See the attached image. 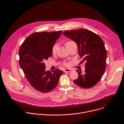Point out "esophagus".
Masks as SVG:
<instances>
[{
	"mask_svg": "<svg viewBox=\"0 0 124 124\" xmlns=\"http://www.w3.org/2000/svg\"><path fill=\"white\" fill-rule=\"evenodd\" d=\"M71 71V70L69 69H65V70H64V71L65 72H70Z\"/></svg>",
	"mask_w": 124,
	"mask_h": 124,
	"instance_id": "esophagus-1",
	"label": "esophagus"
}]
</instances>
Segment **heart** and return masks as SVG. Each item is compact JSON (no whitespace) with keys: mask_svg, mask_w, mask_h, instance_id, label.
Wrapping results in <instances>:
<instances>
[{"mask_svg":"<svg viewBox=\"0 0 124 124\" xmlns=\"http://www.w3.org/2000/svg\"><path fill=\"white\" fill-rule=\"evenodd\" d=\"M76 44V43H75L74 41H72V40H70V41H67V42L66 43V45L67 47V48H69L70 46H71L73 44ZM58 47H59V44L58 43H55L53 45L52 49V52L53 54H56V53L57 51V49L58 48ZM63 64L64 66H67V67H69L70 66V63L69 62L64 61L63 62Z\"/></svg>","mask_w":124,"mask_h":124,"instance_id":"heart-1","label":"heart"}]
</instances>
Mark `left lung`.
Returning <instances> with one entry per match:
<instances>
[{
    "label": "left lung",
    "instance_id": "obj_1",
    "mask_svg": "<svg viewBox=\"0 0 124 124\" xmlns=\"http://www.w3.org/2000/svg\"><path fill=\"white\" fill-rule=\"evenodd\" d=\"M63 33L76 42L79 55L83 58L81 62H86L84 72L76 70L78 77L73 81L74 84L84 89L94 86L106 69L107 51L103 40L98 34L84 29L64 31Z\"/></svg>",
    "mask_w": 124,
    "mask_h": 124
}]
</instances>
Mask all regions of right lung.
<instances>
[{"label":"right lung","mask_w":124,"mask_h":124,"mask_svg":"<svg viewBox=\"0 0 124 124\" xmlns=\"http://www.w3.org/2000/svg\"><path fill=\"white\" fill-rule=\"evenodd\" d=\"M62 31L35 32L27 37L19 50L20 67L30 85L36 91L46 93L56 87L63 73L58 69L45 71V60L52 55V49Z\"/></svg>","instance_id":"1"}]
</instances>
